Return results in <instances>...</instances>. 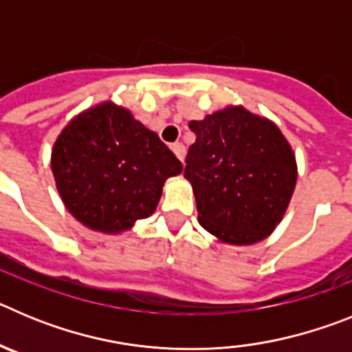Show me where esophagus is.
<instances>
[{
  "label": "esophagus",
  "instance_id": "esophagus-1",
  "mask_svg": "<svg viewBox=\"0 0 352 352\" xmlns=\"http://www.w3.org/2000/svg\"><path fill=\"white\" fill-rule=\"evenodd\" d=\"M170 149H173L174 155L178 157V160L183 162V158H185V146H183L182 142H174V144L170 146Z\"/></svg>",
  "mask_w": 352,
  "mask_h": 352
}]
</instances>
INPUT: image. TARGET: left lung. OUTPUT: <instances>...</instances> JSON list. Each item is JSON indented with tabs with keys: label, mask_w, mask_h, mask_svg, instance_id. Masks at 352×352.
Returning a JSON list of instances; mask_svg holds the SVG:
<instances>
[{
	"label": "left lung",
	"mask_w": 352,
	"mask_h": 352,
	"mask_svg": "<svg viewBox=\"0 0 352 352\" xmlns=\"http://www.w3.org/2000/svg\"><path fill=\"white\" fill-rule=\"evenodd\" d=\"M185 178L199 223L231 245L264 239L280 222L296 185V160L272 121L229 107L188 123Z\"/></svg>",
	"instance_id": "1"
}]
</instances>
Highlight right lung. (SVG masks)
Listing matches in <instances>:
<instances>
[{"instance_id":"right-lung-1","label":"right lung","mask_w":352,"mask_h":352,"mask_svg":"<svg viewBox=\"0 0 352 352\" xmlns=\"http://www.w3.org/2000/svg\"><path fill=\"white\" fill-rule=\"evenodd\" d=\"M183 166L158 135L111 104L72 120L52 149L65 206L89 229L118 232L153 213Z\"/></svg>"}]
</instances>
